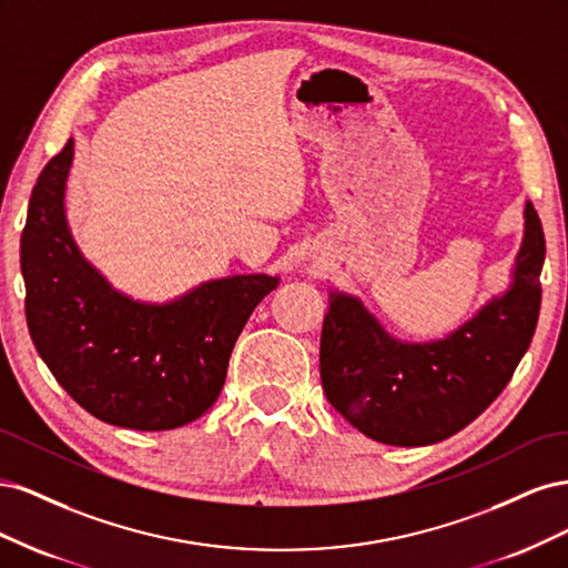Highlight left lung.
<instances>
[{
    "label": "left lung",
    "instance_id": "left-lung-1",
    "mask_svg": "<svg viewBox=\"0 0 568 568\" xmlns=\"http://www.w3.org/2000/svg\"><path fill=\"white\" fill-rule=\"evenodd\" d=\"M542 263L545 234L528 201L511 288L448 338L395 341L357 298L332 294L320 346L326 400L386 445H432L462 432L503 393L530 346Z\"/></svg>",
    "mask_w": 568,
    "mask_h": 568
}]
</instances>
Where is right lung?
I'll list each match as a JSON object with an SVG mask.
<instances>
[{
    "label": "right lung",
    "mask_w": 568,
    "mask_h": 568,
    "mask_svg": "<svg viewBox=\"0 0 568 568\" xmlns=\"http://www.w3.org/2000/svg\"><path fill=\"white\" fill-rule=\"evenodd\" d=\"M71 161L68 140L28 203L21 272L30 338L54 379L92 417L134 432L194 422L217 400L234 343L277 277L205 282L168 305L118 294L68 232L63 189Z\"/></svg>",
    "instance_id": "add662e5"
}]
</instances>
